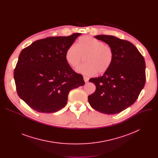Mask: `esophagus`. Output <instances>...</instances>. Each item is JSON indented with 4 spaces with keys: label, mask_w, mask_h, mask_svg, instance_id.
I'll return each mask as SVG.
<instances>
[{
    "label": "esophagus",
    "mask_w": 158,
    "mask_h": 158,
    "mask_svg": "<svg viewBox=\"0 0 158 158\" xmlns=\"http://www.w3.org/2000/svg\"><path fill=\"white\" fill-rule=\"evenodd\" d=\"M83 78H84V81L85 82H87L89 81V79L88 77H87V76H84Z\"/></svg>",
    "instance_id": "1"
}]
</instances>
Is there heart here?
Returning a JSON list of instances; mask_svg holds the SVG:
<instances>
[{
    "mask_svg": "<svg viewBox=\"0 0 158 158\" xmlns=\"http://www.w3.org/2000/svg\"><path fill=\"white\" fill-rule=\"evenodd\" d=\"M85 57L86 63L79 66L77 71L87 76L97 73L102 74L110 67L114 59L111 48L98 39L90 36L80 37L76 45H71L67 49L65 59L71 67H78Z\"/></svg>",
    "mask_w": 158,
    "mask_h": 158,
    "instance_id": "heart-1",
    "label": "heart"
}]
</instances>
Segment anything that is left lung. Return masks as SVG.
Here are the masks:
<instances>
[{"label":"left lung","instance_id":"8db88e82","mask_svg":"<svg viewBox=\"0 0 158 158\" xmlns=\"http://www.w3.org/2000/svg\"><path fill=\"white\" fill-rule=\"evenodd\" d=\"M97 39L111 48L114 59L109 69L89 82L96 91L88 96L91 106L106 114H115L132 105L146 82V64L143 56L131 42L115 36L99 35Z\"/></svg>","mask_w":158,"mask_h":158}]
</instances>
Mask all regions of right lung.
Returning a JSON list of instances; mask_svg holds the SVG:
<instances>
[{
  "mask_svg": "<svg viewBox=\"0 0 158 158\" xmlns=\"http://www.w3.org/2000/svg\"><path fill=\"white\" fill-rule=\"evenodd\" d=\"M81 35L40 39L21 51L14 72L16 89L34 110L42 113L60 110L71 90L85 84L65 59L67 49Z\"/></svg>",
  "mask_w": 158,
  "mask_h": 158,
  "instance_id": "add662e5",
  "label": "right lung"
}]
</instances>
